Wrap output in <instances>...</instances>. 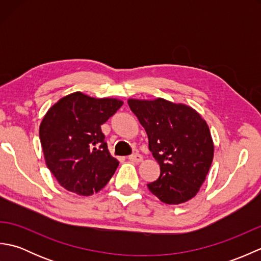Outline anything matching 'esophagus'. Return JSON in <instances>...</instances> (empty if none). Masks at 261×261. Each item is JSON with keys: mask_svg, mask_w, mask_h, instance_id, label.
I'll return each mask as SVG.
<instances>
[{"mask_svg": "<svg viewBox=\"0 0 261 261\" xmlns=\"http://www.w3.org/2000/svg\"><path fill=\"white\" fill-rule=\"evenodd\" d=\"M129 160L134 163H141L143 160V157L140 153H134V154H131V156H129Z\"/></svg>", "mask_w": 261, "mask_h": 261, "instance_id": "34e87169", "label": "esophagus"}]
</instances>
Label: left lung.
Segmentation results:
<instances>
[{"label":"left lung","instance_id":"1","mask_svg":"<svg viewBox=\"0 0 261 261\" xmlns=\"http://www.w3.org/2000/svg\"><path fill=\"white\" fill-rule=\"evenodd\" d=\"M127 104L145 127L149 149L160 166L157 180L148 184L154 196L177 205L196 195L213 162L210 127L196 110L158 97L129 98Z\"/></svg>","mask_w":261,"mask_h":261}]
</instances>
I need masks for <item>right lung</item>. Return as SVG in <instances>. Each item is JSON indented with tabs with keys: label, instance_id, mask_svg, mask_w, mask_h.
Segmentation results:
<instances>
[{
	"label": "right lung",
	"instance_id": "add662e5",
	"mask_svg": "<svg viewBox=\"0 0 261 261\" xmlns=\"http://www.w3.org/2000/svg\"><path fill=\"white\" fill-rule=\"evenodd\" d=\"M122 105L119 98L75 92L47 111L39 138L47 167L65 190L90 196L113 176L119 162L111 156L101 125Z\"/></svg>",
	"mask_w": 261,
	"mask_h": 261
}]
</instances>
